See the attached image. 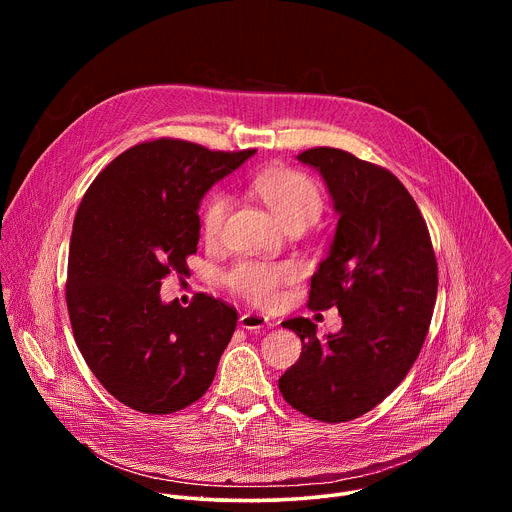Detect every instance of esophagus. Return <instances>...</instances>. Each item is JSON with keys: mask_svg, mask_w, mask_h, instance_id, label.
Wrapping results in <instances>:
<instances>
[{"mask_svg": "<svg viewBox=\"0 0 512 512\" xmlns=\"http://www.w3.org/2000/svg\"><path fill=\"white\" fill-rule=\"evenodd\" d=\"M239 326L245 328V330H261L265 326H271L269 318L267 316H261V314H255V312H247L239 318Z\"/></svg>", "mask_w": 512, "mask_h": 512, "instance_id": "1", "label": "esophagus"}]
</instances>
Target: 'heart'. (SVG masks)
I'll return each instance as SVG.
<instances>
[{"label":"heart","mask_w":512,"mask_h":512,"mask_svg":"<svg viewBox=\"0 0 512 512\" xmlns=\"http://www.w3.org/2000/svg\"><path fill=\"white\" fill-rule=\"evenodd\" d=\"M253 186L285 229L291 225H310L324 204L314 178L294 168H269L255 178ZM227 208L229 196L223 190H212L204 196L200 204V231L206 241L212 243L221 237ZM294 277L296 267L291 263L239 261L225 273V285L255 306H273L281 285Z\"/></svg>","instance_id":"heart-1"}]
</instances>
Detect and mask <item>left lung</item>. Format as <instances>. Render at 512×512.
<instances>
[{
	"instance_id": "1",
	"label": "left lung",
	"mask_w": 512,
	"mask_h": 512,
	"mask_svg": "<svg viewBox=\"0 0 512 512\" xmlns=\"http://www.w3.org/2000/svg\"><path fill=\"white\" fill-rule=\"evenodd\" d=\"M298 160L320 170L340 214L308 308L336 306L342 330L320 342L310 318L283 322L302 338V354L279 391L300 413L342 423L377 407L413 367L435 306L437 261L413 196L387 168L336 148Z\"/></svg>"
}]
</instances>
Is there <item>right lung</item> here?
I'll return each instance as SVG.
<instances>
[{
	"label": "right lung",
	"mask_w": 512,
	"mask_h": 512,
	"mask_svg": "<svg viewBox=\"0 0 512 512\" xmlns=\"http://www.w3.org/2000/svg\"><path fill=\"white\" fill-rule=\"evenodd\" d=\"M255 150L221 152L158 137L119 154L89 186L72 225L66 308L77 346L123 405L168 415L198 401L233 338L237 310L210 294L162 304L188 275L204 192Z\"/></svg>",
	"instance_id": "right-lung-1"
}]
</instances>
